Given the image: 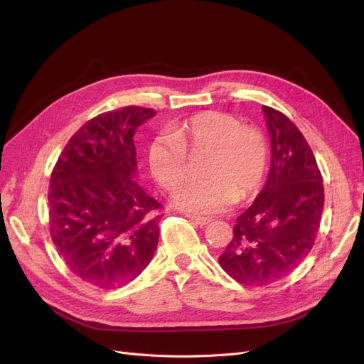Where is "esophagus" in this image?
<instances>
[{"label":"esophagus","mask_w":364,"mask_h":364,"mask_svg":"<svg viewBox=\"0 0 364 364\" xmlns=\"http://www.w3.org/2000/svg\"><path fill=\"white\" fill-rule=\"evenodd\" d=\"M186 217H188L194 225L200 226V228L206 226L209 222H211V218H208V217H197V215H186Z\"/></svg>","instance_id":"34e87169"}]
</instances>
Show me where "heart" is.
Returning <instances> with one entry per match:
<instances>
[{"label": "heart", "mask_w": 364, "mask_h": 364, "mask_svg": "<svg viewBox=\"0 0 364 364\" xmlns=\"http://www.w3.org/2000/svg\"><path fill=\"white\" fill-rule=\"evenodd\" d=\"M147 149V164L164 190L174 191L188 174V156L206 153L205 181L183 186L173 203L194 215L225 213L237 199L246 200L264 182L269 146L262 132L226 112L206 111L168 127Z\"/></svg>", "instance_id": "obj_1"}]
</instances>
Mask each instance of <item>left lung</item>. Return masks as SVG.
<instances>
[{"instance_id":"obj_1","label":"left lung","mask_w":364,"mask_h":364,"mask_svg":"<svg viewBox=\"0 0 364 364\" xmlns=\"http://www.w3.org/2000/svg\"><path fill=\"white\" fill-rule=\"evenodd\" d=\"M262 112L272 147L269 178L218 257L229 277L249 287L289 277L308 257L325 199L321 170L301 130L277 109L262 106Z\"/></svg>"}]
</instances>
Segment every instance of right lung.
I'll use <instances>...</instances> for the list:
<instances>
[{
  "mask_svg": "<svg viewBox=\"0 0 364 364\" xmlns=\"http://www.w3.org/2000/svg\"><path fill=\"white\" fill-rule=\"evenodd\" d=\"M155 114L124 106L94 117L71 136L53 168L51 240L68 269L94 287L129 284L155 255L162 205L134 181L135 130Z\"/></svg>",
  "mask_w": 364,
  "mask_h": 364,
  "instance_id": "add662e5",
  "label": "right lung"
}]
</instances>
